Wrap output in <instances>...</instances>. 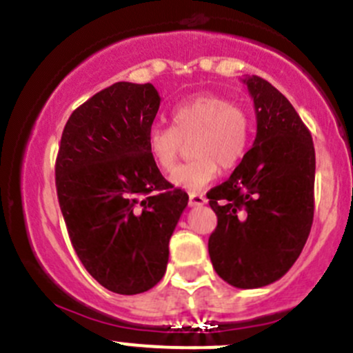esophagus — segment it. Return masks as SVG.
<instances>
[{"label": "esophagus", "instance_id": "esophagus-1", "mask_svg": "<svg viewBox=\"0 0 353 353\" xmlns=\"http://www.w3.org/2000/svg\"><path fill=\"white\" fill-rule=\"evenodd\" d=\"M208 202V199L204 197L202 194H195V192H192V194H188V204L190 205H202Z\"/></svg>", "mask_w": 353, "mask_h": 353}]
</instances>
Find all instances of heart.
Returning <instances> with one entry per match:
<instances>
[{
  "instance_id": "b5f03b06",
  "label": "heart",
  "mask_w": 353,
  "mask_h": 353,
  "mask_svg": "<svg viewBox=\"0 0 353 353\" xmlns=\"http://www.w3.org/2000/svg\"><path fill=\"white\" fill-rule=\"evenodd\" d=\"M173 127L154 125L148 132V149L163 173H172L183 141H190L194 158L178 166L173 185L201 190L218 175V165L230 170L245 156L250 142V117L240 104L216 94L181 101L172 111Z\"/></svg>"
}]
</instances>
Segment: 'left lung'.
<instances>
[{
	"label": "left lung",
	"instance_id": "8db88e82",
	"mask_svg": "<svg viewBox=\"0 0 353 353\" xmlns=\"http://www.w3.org/2000/svg\"><path fill=\"white\" fill-rule=\"evenodd\" d=\"M254 99L257 135L226 181L208 192L218 226L209 257L236 288L280 280L296 261L314 219L316 152L309 128L268 80H243Z\"/></svg>",
	"mask_w": 353,
	"mask_h": 353
}]
</instances>
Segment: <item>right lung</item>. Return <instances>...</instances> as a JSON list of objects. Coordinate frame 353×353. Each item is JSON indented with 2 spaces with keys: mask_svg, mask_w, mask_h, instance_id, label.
<instances>
[{
  "mask_svg": "<svg viewBox=\"0 0 353 353\" xmlns=\"http://www.w3.org/2000/svg\"><path fill=\"white\" fill-rule=\"evenodd\" d=\"M159 103L152 83L117 82L70 114L59 142L57 192L72 245L90 276L120 295L165 276L188 202L149 154Z\"/></svg>",
  "mask_w": 353,
  "mask_h": 353,
  "instance_id": "obj_1",
  "label": "right lung"
}]
</instances>
